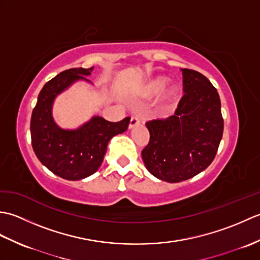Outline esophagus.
Wrapping results in <instances>:
<instances>
[{"instance_id": "obj_1", "label": "esophagus", "mask_w": 260, "mask_h": 260, "mask_svg": "<svg viewBox=\"0 0 260 260\" xmlns=\"http://www.w3.org/2000/svg\"><path fill=\"white\" fill-rule=\"evenodd\" d=\"M141 123V119L137 117V116H132L131 121H129V128H133L136 125H139Z\"/></svg>"}]
</instances>
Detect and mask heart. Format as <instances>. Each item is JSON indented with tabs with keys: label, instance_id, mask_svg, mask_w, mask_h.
<instances>
[{
	"label": "heart",
	"instance_id": "1",
	"mask_svg": "<svg viewBox=\"0 0 260 260\" xmlns=\"http://www.w3.org/2000/svg\"><path fill=\"white\" fill-rule=\"evenodd\" d=\"M167 84V79L163 78V77H156V78H153L148 80L146 84L142 88V95L147 98H152L154 96L158 95L159 92L163 90V88ZM176 96V90L175 88L170 87L169 89L165 90L162 95L161 99V105L163 109L170 108L171 105H172L174 98Z\"/></svg>",
	"mask_w": 260,
	"mask_h": 260
}]
</instances>
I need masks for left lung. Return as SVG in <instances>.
<instances>
[{
    "instance_id": "8db88e82",
    "label": "left lung",
    "mask_w": 260,
    "mask_h": 260,
    "mask_svg": "<svg viewBox=\"0 0 260 260\" xmlns=\"http://www.w3.org/2000/svg\"><path fill=\"white\" fill-rule=\"evenodd\" d=\"M183 91L172 116L146 121L150 141L142 151L148 172L176 183L212 163L223 134L219 93L206 76L181 69Z\"/></svg>"
}]
</instances>
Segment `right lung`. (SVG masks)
I'll return each mask as SVG.
<instances>
[{"mask_svg": "<svg viewBox=\"0 0 260 260\" xmlns=\"http://www.w3.org/2000/svg\"><path fill=\"white\" fill-rule=\"evenodd\" d=\"M91 68H71L57 75L43 86L33 108L30 131L37 157L60 178L77 181L93 174L101 167L107 144L113 136L124 133L129 117L108 121L99 116L75 131L61 129L53 121V99L74 81L89 76Z\"/></svg>", "mask_w": 260, "mask_h": 260, "instance_id": "1", "label": "right lung"}]
</instances>
